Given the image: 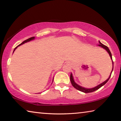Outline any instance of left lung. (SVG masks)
<instances>
[{"mask_svg": "<svg viewBox=\"0 0 121 121\" xmlns=\"http://www.w3.org/2000/svg\"><path fill=\"white\" fill-rule=\"evenodd\" d=\"M99 43H100V44L99 45V46H101L102 48H104V49H105V50L107 51V52L108 53V54H109V56H110V58H111L112 60V53H111V52H110V51L109 50V48H108V47L106 46V45H105L102 44L100 42H99ZM112 65H114L113 61H112ZM112 70H113V66H112V71L111 73H112ZM111 74H112V73H110V75L109 77L107 79V80L104 82L102 83L101 84H100L97 86H96V87H93V88H92V89H86V88H84V87H82V86H79V85H78V84H77L74 81H73V75H72V74H71H71H70V82H71V84H72V85L76 89H77L78 90H79V91H80L81 92H84V93H91V92H92L95 91H96V90H98L99 89H100V88L101 87H102V86L105 85V84L108 81V80H109V79L110 78V76H111Z\"/></svg>", "mask_w": 121, "mask_h": 121, "instance_id": "1", "label": "left lung"}]
</instances>
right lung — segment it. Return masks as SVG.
<instances>
[{"label": "right lung", "instance_id": "add662e5", "mask_svg": "<svg viewBox=\"0 0 121 121\" xmlns=\"http://www.w3.org/2000/svg\"><path fill=\"white\" fill-rule=\"evenodd\" d=\"M35 39V37H31V38H28V39H26V40H24V41H23V42H22V43H21V44H20V45H18L17 46H20V45H21L25 43H26V42H29V41L31 40H33V39ZM17 46H16V48H14V51L15 50V49L17 48Z\"/></svg>", "mask_w": 121, "mask_h": 121}]
</instances>
